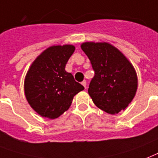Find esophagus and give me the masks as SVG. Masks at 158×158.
Returning a JSON list of instances; mask_svg holds the SVG:
<instances>
[{"instance_id":"34e87169","label":"esophagus","mask_w":158,"mask_h":158,"mask_svg":"<svg viewBox=\"0 0 158 158\" xmlns=\"http://www.w3.org/2000/svg\"><path fill=\"white\" fill-rule=\"evenodd\" d=\"M81 84H82V85H83V86H84V87L86 89V85H87V83H86V81H85V80H84V81L82 82Z\"/></svg>"}]
</instances>
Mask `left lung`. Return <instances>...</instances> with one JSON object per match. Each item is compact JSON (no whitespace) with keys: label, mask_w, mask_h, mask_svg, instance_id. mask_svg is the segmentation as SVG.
<instances>
[{"label":"left lung","mask_w":158,"mask_h":158,"mask_svg":"<svg viewBox=\"0 0 158 158\" xmlns=\"http://www.w3.org/2000/svg\"><path fill=\"white\" fill-rule=\"evenodd\" d=\"M81 49L94 70L88 89L93 102L110 114L125 109L138 89V76L131 62L107 42H84Z\"/></svg>","instance_id":"1"}]
</instances>
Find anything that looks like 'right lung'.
<instances>
[{"label":"right lung","mask_w":158,"mask_h":158,"mask_svg":"<svg viewBox=\"0 0 158 158\" xmlns=\"http://www.w3.org/2000/svg\"><path fill=\"white\" fill-rule=\"evenodd\" d=\"M75 47L53 45L34 60L26 73L25 95L34 110L44 118H57L70 107L74 95L84 89L65 71Z\"/></svg>","instance_id":"right-lung-1"}]
</instances>
